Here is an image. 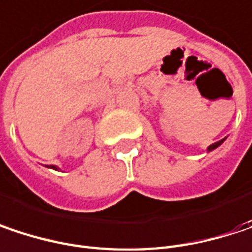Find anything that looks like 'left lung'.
Here are the masks:
<instances>
[{"instance_id": "left-lung-1", "label": "left lung", "mask_w": 252, "mask_h": 252, "mask_svg": "<svg viewBox=\"0 0 252 252\" xmlns=\"http://www.w3.org/2000/svg\"><path fill=\"white\" fill-rule=\"evenodd\" d=\"M225 140H226V137H225V138H222V140H219V141H217V143H214V144H211V146L206 149V151H208V153H209V151H214V150L218 149V147H219V146H220V144H222Z\"/></svg>"}]
</instances>
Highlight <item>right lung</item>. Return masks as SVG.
I'll use <instances>...</instances> for the list:
<instances>
[{"mask_svg": "<svg viewBox=\"0 0 252 252\" xmlns=\"http://www.w3.org/2000/svg\"><path fill=\"white\" fill-rule=\"evenodd\" d=\"M49 169H53V170H59V167L58 166H53V164H50V166H47Z\"/></svg>", "mask_w": 252, "mask_h": 252, "instance_id": "add662e5", "label": "right lung"}]
</instances>
